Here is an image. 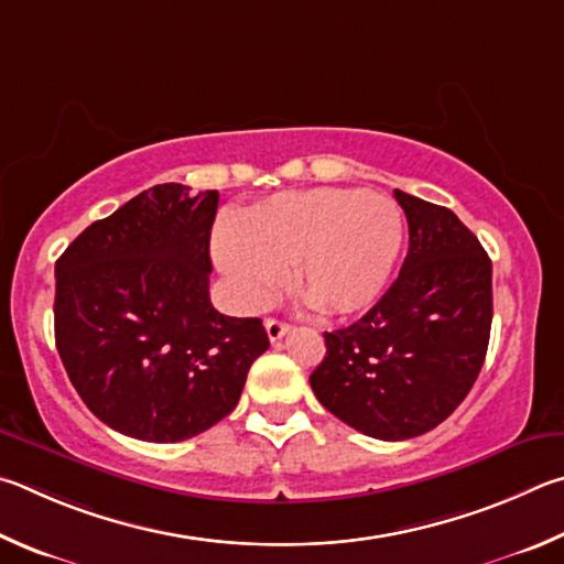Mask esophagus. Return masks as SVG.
Returning a JSON list of instances; mask_svg holds the SVG:
<instances>
[{
    "instance_id": "esophagus-1",
    "label": "esophagus",
    "mask_w": 564,
    "mask_h": 564,
    "mask_svg": "<svg viewBox=\"0 0 564 564\" xmlns=\"http://www.w3.org/2000/svg\"><path fill=\"white\" fill-rule=\"evenodd\" d=\"M264 329H267V337H270V341H280L284 334L290 332V324L270 317V319H264Z\"/></svg>"
}]
</instances>
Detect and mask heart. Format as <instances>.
<instances>
[{
  "instance_id": "heart-1",
  "label": "heart",
  "mask_w": 564,
  "mask_h": 564,
  "mask_svg": "<svg viewBox=\"0 0 564 564\" xmlns=\"http://www.w3.org/2000/svg\"><path fill=\"white\" fill-rule=\"evenodd\" d=\"M403 242V217L387 195L351 187L282 193L220 225L215 260L245 307H262L292 282L314 310L347 317L387 290Z\"/></svg>"
}]
</instances>
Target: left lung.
Here are the masks:
<instances>
[{
	"mask_svg": "<svg viewBox=\"0 0 564 564\" xmlns=\"http://www.w3.org/2000/svg\"><path fill=\"white\" fill-rule=\"evenodd\" d=\"M409 254L351 327L324 334L314 397L364 436L406 441L446 421L476 383L492 322V264L448 207L393 191Z\"/></svg>",
	"mask_w": 564,
	"mask_h": 564,
	"instance_id": "1",
	"label": "left lung"
}]
</instances>
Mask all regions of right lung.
Listing matches in <instances>:
<instances>
[{"label":"right lung","instance_id":"right-lung-1","mask_svg":"<svg viewBox=\"0 0 564 564\" xmlns=\"http://www.w3.org/2000/svg\"><path fill=\"white\" fill-rule=\"evenodd\" d=\"M217 200L153 185L56 260L58 357L94 416L123 436L175 443L215 426L270 347L262 319L210 302Z\"/></svg>","mask_w":564,"mask_h":564}]
</instances>
